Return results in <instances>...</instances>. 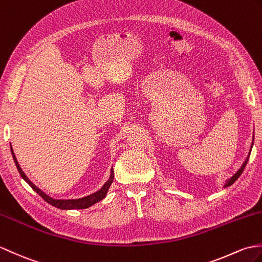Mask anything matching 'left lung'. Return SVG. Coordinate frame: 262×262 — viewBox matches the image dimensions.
<instances>
[{
    "label": "left lung",
    "instance_id": "1",
    "mask_svg": "<svg viewBox=\"0 0 262 262\" xmlns=\"http://www.w3.org/2000/svg\"><path fill=\"white\" fill-rule=\"evenodd\" d=\"M249 156H250V154H249ZM249 156L247 157V160H246V162L245 163H243V165L241 166V168L239 169V171L238 172H236L233 176H232V178H230L228 181H227V183L226 184H224V187H228V186H230V185H232L233 183H234V182L236 181V180H238L239 179V176L242 174V172H243V169H245L246 168V165H247V163H248V161H249Z\"/></svg>",
    "mask_w": 262,
    "mask_h": 262
}]
</instances>
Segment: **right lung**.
<instances>
[{
  "label": "right lung",
  "mask_w": 262,
  "mask_h": 262,
  "mask_svg": "<svg viewBox=\"0 0 262 262\" xmlns=\"http://www.w3.org/2000/svg\"><path fill=\"white\" fill-rule=\"evenodd\" d=\"M11 153H12V156H13V160H14V163H15V165H16L17 171H19L20 175L22 176V179L26 181L27 183L30 186H31L33 190L36 193H38L42 199L46 201V202H48L49 204H51L53 206H56V208H58V209H61V210L87 209V208H89V206L94 205L95 203L99 202V201H101L103 198L106 196V194L108 192V188H109V186L112 185L113 181H114V171H113V168H112L111 178L108 179V181L106 182L105 184H103V186L100 188V190L97 191L96 193H93V194H90V195H88V196H84V198H81V199H77V200H57V199H52L51 196L47 195L45 192H42L39 187H36L32 183V182L28 179V176L24 174V172L22 171V168L19 165V163H17V160H16V157L14 155V151H13V149H12V146H11Z\"/></svg>",
  "instance_id": "add662e5"
}]
</instances>
